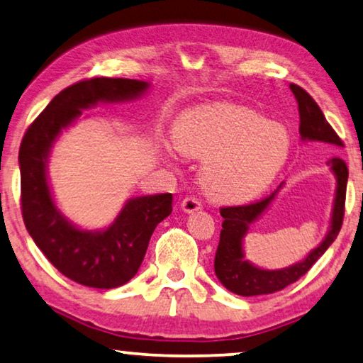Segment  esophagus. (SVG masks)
Listing matches in <instances>:
<instances>
[{
  "label": "esophagus",
  "instance_id": "1",
  "mask_svg": "<svg viewBox=\"0 0 363 363\" xmlns=\"http://www.w3.org/2000/svg\"><path fill=\"white\" fill-rule=\"evenodd\" d=\"M199 209H201V201L196 198L188 196L182 201L183 213H194V211H199Z\"/></svg>",
  "mask_w": 363,
  "mask_h": 363
}]
</instances>
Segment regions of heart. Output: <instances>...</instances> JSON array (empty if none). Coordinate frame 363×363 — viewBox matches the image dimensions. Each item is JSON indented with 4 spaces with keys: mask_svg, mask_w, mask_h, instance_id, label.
Wrapping results in <instances>:
<instances>
[{
    "mask_svg": "<svg viewBox=\"0 0 363 363\" xmlns=\"http://www.w3.org/2000/svg\"><path fill=\"white\" fill-rule=\"evenodd\" d=\"M178 152L208 159L204 186L216 199L248 201L274 180L291 152L286 128L252 108L232 104L198 107L178 121Z\"/></svg>",
    "mask_w": 363,
    "mask_h": 363,
    "instance_id": "b5f03b06",
    "label": "heart"
}]
</instances>
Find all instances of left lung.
I'll return each mask as SVG.
<instances>
[{
	"instance_id": "1",
	"label": "left lung",
	"mask_w": 363,
	"mask_h": 363,
	"mask_svg": "<svg viewBox=\"0 0 363 363\" xmlns=\"http://www.w3.org/2000/svg\"><path fill=\"white\" fill-rule=\"evenodd\" d=\"M291 91L294 92L295 100L298 104L300 136H302L303 141H321L342 147L344 143L341 141V138L333 130V126L328 123L313 97L297 84H291ZM326 164L331 167L333 174L337 178L331 228L325 240L320 243V247H316L303 261H300L297 264L276 271L261 269V267H256L245 259L242 248V240L247 235L248 227L267 209V206L274 199L282 183L274 193L259 201H255V203L220 208V216L224 217V222H222L219 247H217L214 258V271L217 279L222 282V286L233 294L243 295V297L274 294L306 274L310 267L316 263L318 258H321V255L330 248V245L336 240L342 227L349 170L344 160L339 157H331Z\"/></svg>"
}]
</instances>
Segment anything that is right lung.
I'll list each match as a JSON object with an SVG mask.
<instances>
[{"instance_id": "obj_1", "label": "right lung", "mask_w": 363, "mask_h": 363, "mask_svg": "<svg viewBox=\"0 0 363 363\" xmlns=\"http://www.w3.org/2000/svg\"><path fill=\"white\" fill-rule=\"evenodd\" d=\"M144 81L92 77L55 96L33 120L19 149L21 209L27 232L61 274L81 286L115 289L141 266L150 235L172 213V193L133 198L105 230H81L60 213L47 182V160L53 141L82 110L99 102H121L147 91Z\"/></svg>"}]
</instances>
